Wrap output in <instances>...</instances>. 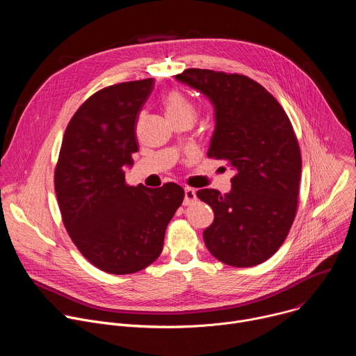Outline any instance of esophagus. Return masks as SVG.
<instances>
[{"label": "esophagus", "mask_w": 356, "mask_h": 356, "mask_svg": "<svg viewBox=\"0 0 356 356\" xmlns=\"http://www.w3.org/2000/svg\"><path fill=\"white\" fill-rule=\"evenodd\" d=\"M195 198H197L195 190L191 188V187H186V188H184V201H183V204H184V206H190L191 202L195 201Z\"/></svg>", "instance_id": "1"}]
</instances>
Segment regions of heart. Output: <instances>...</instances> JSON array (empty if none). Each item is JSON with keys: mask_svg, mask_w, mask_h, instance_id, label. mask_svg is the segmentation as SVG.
I'll return each mask as SVG.
<instances>
[{"mask_svg": "<svg viewBox=\"0 0 356 356\" xmlns=\"http://www.w3.org/2000/svg\"><path fill=\"white\" fill-rule=\"evenodd\" d=\"M163 107L170 121L177 118H188L194 121L197 115L195 107L193 106L191 101L179 90H173L165 97Z\"/></svg>", "mask_w": 356, "mask_h": 356, "instance_id": "obj_1", "label": "heart"}]
</instances>
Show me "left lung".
<instances>
[{"mask_svg": "<svg viewBox=\"0 0 356 356\" xmlns=\"http://www.w3.org/2000/svg\"><path fill=\"white\" fill-rule=\"evenodd\" d=\"M176 80L210 98L216 129L207 155L235 172L229 193L197 191L214 211L206 246L225 265H259L282 246L297 211L301 154L293 125L277 99L243 74L187 69Z\"/></svg>", "mask_w": 356, "mask_h": 356, "instance_id": "left-lung-1", "label": "left lung"}]
</instances>
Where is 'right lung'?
<instances>
[{"label":"right lung","mask_w":356,"mask_h":356,"mask_svg":"<svg viewBox=\"0 0 356 356\" xmlns=\"http://www.w3.org/2000/svg\"><path fill=\"white\" fill-rule=\"evenodd\" d=\"M145 79L94 92L70 120L55 169L63 224L81 255L111 275H129L154 264L165 232L181 206L176 183L159 188L125 181L138 152V115L154 90Z\"/></svg>","instance_id":"1"}]
</instances>
